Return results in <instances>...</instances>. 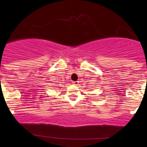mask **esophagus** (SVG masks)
<instances>
[{"label": "esophagus", "instance_id": "1", "mask_svg": "<svg viewBox=\"0 0 147 147\" xmlns=\"http://www.w3.org/2000/svg\"><path fill=\"white\" fill-rule=\"evenodd\" d=\"M72 83H73V84L74 85H78V84H79V82L78 81H75V82H72Z\"/></svg>", "mask_w": 147, "mask_h": 147}]
</instances>
